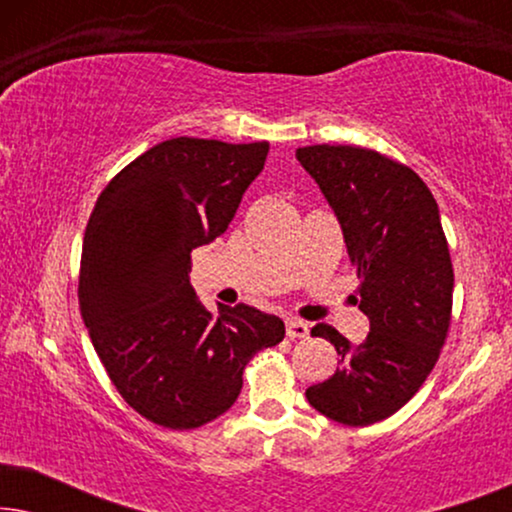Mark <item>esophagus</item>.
<instances>
[{
  "instance_id": "esophagus-1",
  "label": "esophagus",
  "mask_w": 512,
  "mask_h": 512,
  "mask_svg": "<svg viewBox=\"0 0 512 512\" xmlns=\"http://www.w3.org/2000/svg\"><path fill=\"white\" fill-rule=\"evenodd\" d=\"M307 333H310V326H307L305 321H300V319H286V335H289L291 340L307 338Z\"/></svg>"
}]
</instances>
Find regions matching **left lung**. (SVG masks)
<instances>
[{"label":"left lung","mask_w":512,"mask_h":512,"mask_svg":"<svg viewBox=\"0 0 512 512\" xmlns=\"http://www.w3.org/2000/svg\"><path fill=\"white\" fill-rule=\"evenodd\" d=\"M338 216L359 275L370 333L352 347L328 324L340 366L305 391L314 410L345 426H370L403 408L436 366L452 324L454 270L438 205L415 170L347 144L296 149Z\"/></svg>","instance_id":"obj_1"}]
</instances>
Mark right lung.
<instances>
[{"label":"right lung","mask_w":512,"mask_h":512,"mask_svg":"<svg viewBox=\"0 0 512 512\" xmlns=\"http://www.w3.org/2000/svg\"><path fill=\"white\" fill-rule=\"evenodd\" d=\"M268 142L174 137L104 186L81 249L79 310L111 384L132 410L174 431L223 415L256 352L284 321L256 307L209 312L188 282L191 251L226 233Z\"/></svg>","instance_id":"right-lung-1"}]
</instances>
